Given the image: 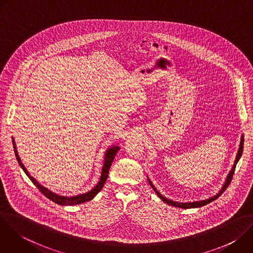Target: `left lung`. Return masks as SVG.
<instances>
[{"label":"left lung","instance_id":"left-lung-1","mask_svg":"<svg viewBox=\"0 0 253 253\" xmlns=\"http://www.w3.org/2000/svg\"><path fill=\"white\" fill-rule=\"evenodd\" d=\"M243 143H244V137H243V134H242V135H241V139H240L239 148H238V151H237V155H236V158H235L234 164H233V166H232L231 170L229 171L228 175L226 176L225 182L223 183V185H222L221 189L218 191V193H217V194L214 195V196H211V197H209V198H207V199H204V200H198V201H193V202H178V201H173V200H171V199H168V198L164 197L160 192H158V191H157V189L155 188V186L152 184L151 180H150L149 178H148V182H149V184L151 185V187L153 188V190H154V191L157 193V195L160 197V199H161L162 201H164L165 203H167V204L171 205V206H175V207H179V208H184V209H187V208H197V207L204 206V205H206V204H208V203L212 202L213 200L217 199V198H218V197H219V196H220V195H221V194L226 190V188H227V187H228V185L230 184L231 180H232V177H233V174H234V171H235L236 164H237V162L239 161V159H240V157H241V155H242V151H243Z\"/></svg>","mask_w":253,"mask_h":253}]
</instances>
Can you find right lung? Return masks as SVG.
<instances>
[{"mask_svg":"<svg viewBox=\"0 0 253 253\" xmlns=\"http://www.w3.org/2000/svg\"><path fill=\"white\" fill-rule=\"evenodd\" d=\"M12 139H13V147H14L16 158L18 160L19 165L23 169V171L30 178L31 181L34 183V185H36V187H37L47 198H49L53 202H55L57 204H60V205H76V204H80V203H84V202L92 200L102 190V188H103V186L106 182V180H107L108 173H109V169L111 167V164H112L117 152L120 150V146H117V145H112L111 147H109L106 150L105 155H104V163H103V167H102V171H101L100 180H99V182L96 184L95 187H93L91 190H89L88 192L83 193V194H78V195H74V196H63V195L56 194L55 192L46 188L45 186L40 184L33 176H31V174L28 172V170L26 169V167L24 166V164L21 161V158H20V156L18 154V151H17V147H16V143H15L14 138H12Z\"/></svg>","mask_w":253,"mask_h":253,"instance_id":"add662e5","label":"right lung"}]
</instances>
